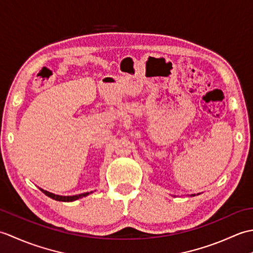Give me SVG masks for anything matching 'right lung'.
<instances>
[{"label": "right lung", "instance_id": "1", "mask_svg": "<svg viewBox=\"0 0 253 253\" xmlns=\"http://www.w3.org/2000/svg\"><path fill=\"white\" fill-rule=\"evenodd\" d=\"M41 191L43 192V193H45V195H46L47 197H50V198H52V199H54V200H56V201H64V202H72V201L77 200V199H80V198H83V197H85V196H88V195H89V192H85V193H82V195H77V196L63 197V196H57V195H54V193H51V192L46 191V190H43V189H41Z\"/></svg>", "mask_w": 253, "mask_h": 253}]
</instances>
